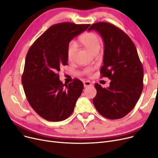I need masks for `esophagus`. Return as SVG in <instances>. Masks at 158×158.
<instances>
[{
    "label": "esophagus",
    "instance_id": "34e87169",
    "mask_svg": "<svg viewBox=\"0 0 158 158\" xmlns=\"http://www.w3.org/2000/svg\"><path fill=\"white\" fill-rule=\"evenodd\" d=\"M84 87L85 88H86V87H88V86H92V84L91 83V82L88 81H84Z\"/></svg>",
    "mask_w": 158,
    "mask_h": 158
}]
</instances>
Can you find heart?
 Here are the masks:
<instances>
[{
    "label": "heart",
    "instance_id": "obj_1",
    "mask_svg": "<svg viewBox=\"0 0 158 158\" xmlns=\"http://www.w3.org/2000/svg\"><path fill=\"white\" fill-rule=\"evenodd\" d=\"M79 41L92 54L98 51L101 47L100 38L94 32H88L84 33L80 36ZM77 45L73 41H72L69 45L67 48V58L69 61L73 60L77 52Z\"/></svg>",
    "mask_w": 158,
    "mask_h": 158
}]
</instances>
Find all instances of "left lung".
<instances>
[{"label": "left lung", "instance_id": "8db88e82", "mask_svg": "<svg viewBox=\"0 0 158 158\" xmlns=\"http://www.w3.org/2000/svg\"><path fill=\"white\" fill-rule=\"evenodd\" d=\"M95 30L104 41V65L101 77L111 80L108 88L95 83L94 106L103 117L119 119L135 107L143 88V69L131 39L118 27L107 22L92 24L88 31Z\"/></svg>", "mask_w": 158, "mask_h": 158}]
</instances>
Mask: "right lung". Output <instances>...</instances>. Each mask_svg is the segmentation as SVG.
I'll list each match as a JSON object with an SVG mask.
<instances>
[{
    "label": "right lung",
    "mask_w": 158,
    "mask_h": 158,
    "mask_svg": "<svg viewBox=\"0 0 158 158\" xmlns=\"http://www.w3.org/2000/svg\"><path fill=\"white\" fill-rule=\"evenodd\" d=\"M89 24L64 22L55 24L30 47L26 57L22 82L31 106L41 117L51 122L63 121L73 113L83 83L75 79L63 84L58 72L68 61L70 41L86 31Z\"/></svg>",
    "instance_id": "1"
}]
</instances>
